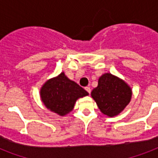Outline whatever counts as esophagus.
<instances>
[{"label": "esophagus", "instance_id": "1", "mask_svg": "<svg viewBox=\"0 0 158 158\" xmlns=\"http://www.w3.org/2000/svg\"><path fill=\"white\" fill-rule=\"evenodd\" d=\"M85 90L87 91V92H88V93H89V94H90V93H91V88H89V87H86Z\"/></svg>", "mask_w": 158, "mask_h": 158}]
</instances>
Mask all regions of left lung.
Masks as SVG:
<instances>
[{
  "label": "left lung",
  "instance_id": "obj_1",
  "mask_svg": "<svg viewBox=\"0 0 158 158\" xmlns=\"http://www.w3.org/2000/svg\"><path fill=\"white\" fill-rule=\"evenodd\" d=\"M101 112L113 118L118 115L130 103L132 90L116 75L105 73L98 79V85L91 92Z\"/></svg>",
  "mask_w": 158,
  "mask_h": 158
}]
</instances>
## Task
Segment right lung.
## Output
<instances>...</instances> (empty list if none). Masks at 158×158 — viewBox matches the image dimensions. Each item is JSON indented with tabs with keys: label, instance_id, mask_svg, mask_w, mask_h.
Segmentation results:
<instances>
[{
	"label": "right lung",
	"instance_id": "obj_1",
	"mask_svg": "<svg viewBox=\"0 0 158 158\" xmlns=\"http://www.w3.org/2000/svg\"><path fill=\"white\" fill-rule=\"evenodd\" d=\"M88 95L87 91L68 79L64 72L48 79L40 91L41 101L46 108L59 116L71 112L77 100Z\"/></svg>",
	"mask_w": 158,
	"mask_h": 158
}]
</instances>
